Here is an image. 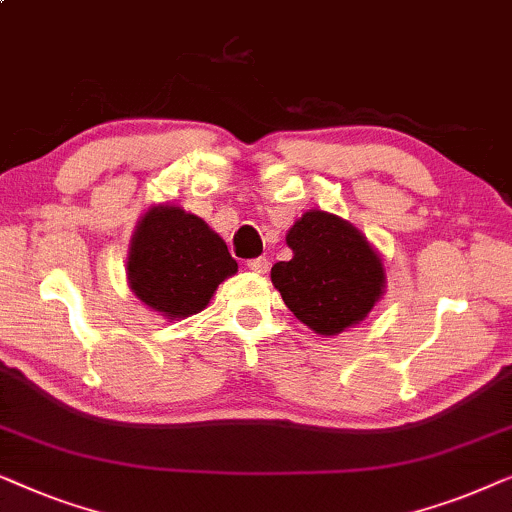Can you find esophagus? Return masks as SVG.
I'll return each mask as SVG.
<instances>
[{
	"mask_svg": "<svg viewBox=\"0 0 512 512\" xmlns=\"http://www.w3.org/2000/svg\"><path fill=\"white\" fill-rule=\"evenodd\" d=\"M248 269L255 271V274H267L269 260L267 257H252V260H248Z\"/></svg>",
	"mask_w": 512,
	"mask_h": 512,
	"instance_id": "esophagus-1",
	"label": "esophagus"
}]
</instances>
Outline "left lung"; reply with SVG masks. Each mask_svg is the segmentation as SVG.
<instances>
[{
	"label": "left lung",
	"mask_w": 512,
	"mask_h": 512,
	"mask_svg": "<svg viewBox=\"0 0 512 512\" xmlns=\"http://www.w3.org/2000/svg\"><path fill=\"white\" fill-rule=\"evenodd\" d=\"M290 262L271 267V281L295 316L318 335H339L363 320L384 290V267L356 227L311 210L288 231Z\"/></svg>",
	"instance_id": "1"
}]
</instances>
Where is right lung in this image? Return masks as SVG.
<instances>
[{
	"label": "right lung",
	"mask_w": 512,
	"mask_h": 512,
	"mask_svg": "<svg viewBox=\"0 0 512 512\" xmlns=\"http://www.w3.org/2000/svg\"><path fill=\"white\" fill-rule=\"evenodd\" d=\"M238 264L227 243L201 217L175 206H154L135 229L128 283L147 306L168 318L206 309Z\"/></svg>",
	"instance_id": "obj_1"
}]
</instances>
